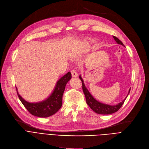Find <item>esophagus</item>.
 <instances>
[{"label":"esophagus","instance_id":"1","mask_svg":"<svg viewBox=\"0 0 149 149\" xmlns=\"http://www.w3.org/2000/svg\"><path fill=\"white\" fill-rule=\"evenodd\" d=\"M71 73H72L73 77H77V73L75 70H71Z\"/></svg>","mask_w":149,"mask_h":149}]
</instances>
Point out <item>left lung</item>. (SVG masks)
I'll return each instance as SVG.
<instances>
[{"label":"left lung","mask_w":149,"mask_h":149,"mask_svg":"<svg viewBox=\"0 0 149 149\" xmlns=\"http://www.w3.org/2000/svg\"><path fill=\"white\" fill-rule=\"evenodd\" d=\"M115 41L117 42V44H121L123 46H124V44H123V42L120 40L118 38L116 37L113 36ZM125 47V46H124ZM79 78L82 81V90L84 91V93L85 95V96H86V102L87 104L88 105L89 107L93 110L95 113H98V114H101V115H110L112 114L113 113L116 112L119 109L122 107V105H123L125 99L127 98V96L129 95L130 91V88L129 89V93L126 96V97L124 99V100L118 104L117 105H107V104H105L101 103L97 100H96L95 99L91 96V95L90 93V92L87 89V88L85 86V84L84 83V81L82 79V77L81 76H79Z\"/></svg>","instance_id":"left-lung-1"}]
</instances>
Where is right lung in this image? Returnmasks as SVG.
I'll return each instance as SVG.
<instances>
[{
  "instance_id": "add662e5",
  "label": "right lung",
  "mask_w": 149,
  "mask_h": 149,
  "mask_svg": "<svg viewBox=\"0 0 149 149\" xmlns=\"http://www.w3.org/2000/svg\"><path fill=\"white\" fill-rule=\"evenodd\" d=\"M72 78L69 72L62 76L57 82L56 87L51 94L45 100L39 102H28L21 97L16 91L20 101L31 115L40 118L49 117L57 112L62 105V96L67 83Z\"/></svg>"
}]
</instances>
